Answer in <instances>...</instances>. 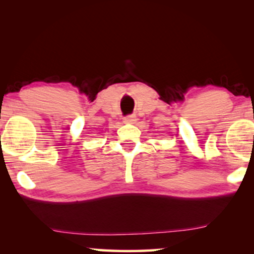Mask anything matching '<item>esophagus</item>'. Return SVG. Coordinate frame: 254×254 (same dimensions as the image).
<instances>
[{
    "instance_id": "1",
    "label": "esophagus",
    "mask_w": 254,
    "mask_h": 254,
    "mask_svg": "<svg viewBox=\"0 0 254 254\" xmlns=\"http://www.w3.org/2000/svg\"><path fill=\"white\" fill-rule=\"evenodd\" d=\"M124 121L127 124H134L136 121V116L134 114H130V116H126L124 118Z\"/></svg>"
}]
</instances>
